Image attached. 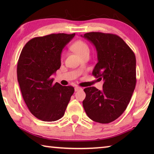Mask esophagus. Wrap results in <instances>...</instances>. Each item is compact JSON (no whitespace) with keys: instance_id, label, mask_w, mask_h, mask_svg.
I'll return each instance as SVG.
<instances>
[{"instance_id":"esophagus-1","label":"esophagus","mask_w":154,"mask_h":154,"mask_svg":"<svg viewBox=\"0 0 154 154\" xmlns=\"http://www.w3.org/2000/svg\"><path fill=\"white\" fill-rule=\"evenodd\" d=\"M81 89H82V88H81L79 87H75V92H77V91H80Z\"/></svg>"}]
</instances>
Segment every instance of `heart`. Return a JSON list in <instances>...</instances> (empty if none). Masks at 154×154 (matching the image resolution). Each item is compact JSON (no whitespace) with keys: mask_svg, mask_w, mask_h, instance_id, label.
<instances>
[{"mask_svg":"<svg viewBox=\"0 0 154 154\" xmlns=\"http://www.w3.org/2000/svg\"><path fill=\"white\" fill-rule=\"evenodd\" d=\"M73 51L79 55L80 57L83 56L84 55L90 54V48L85 42L82 40H78L75 42L72 45Z\"/></svg>","mask_w":154,"mask_h":154,"instance_id":"heart-1","label":"heart"}]
</instances>
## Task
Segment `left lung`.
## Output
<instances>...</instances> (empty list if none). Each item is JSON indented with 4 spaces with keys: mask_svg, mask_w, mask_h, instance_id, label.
<instances>
[{
    "mask_svg": "<svg viewBox=\"0 0 154 154\" xmlns=\"http://www.w3.org/2000/svg\"><path fill=\"white\" fill-rule=\"evenodd\" d=\"M95 47L98 62L93 75L103 79V89L85 88L83 106L94 122L110 123L126 110L136 83V56L119 35L102 32L81 35Z\"/></svg>",
    "mask_w": 154,
    "mask_h": 154,
    "instance_id": "1",
    "label": "left lung"
}]
</instances>
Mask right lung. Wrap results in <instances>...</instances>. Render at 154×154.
I'll return each instance as SVG.
<instances>
[{
	"mask_svg": "<svg viewBox=\"0 0 154 154\" xmlns=\"http://www.w3.org/2000/svg\"><path fill=\"white\" fill-rule=\"evenodd\" d=\"M75 34H51L28 41L17 65L22 95L28 109L37 119L52 122L63 117L74 93L71 86L54 83L52 75L61 66L63 48Z\"/></svg>",
	"mask_w": 154,
	"mask_h": 154,
	"instance_id": "right-lung-1",
	"label": "right lung"
}]
</instances>
